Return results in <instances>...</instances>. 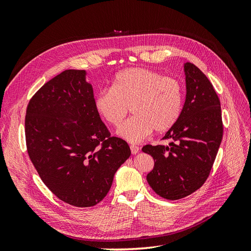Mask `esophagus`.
<instances>
[{
	"instance_id": "34e87169",
	"label": "esophagus",
	"mask_w": 251,
	"mask_h": 251,
	"mask_svg": "<svg viewBox=\"0 0 251 251\" xmlns=\"http://www.w3.org/2000/svg\"><path fill=\"white\" fill-rule=\"evenodd\" d=\"M130 148H131V153L133 155H136L139 151V148L137 146H131Z\"/></svg>"
}]
</instances>
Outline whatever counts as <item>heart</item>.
<instances>
[{
	"instance_id": "1",
	"label": "heart",
	"mask_w": 251,
	"mask_h": 251,
	"mask_svg": "<svg viewBox=\"0 0 251 251\" xmlns=\"http://www.w3.org/2000/svg\"><path fill=\"white\" fill-rule=\"evenodd\" d=\"M184 103L183 87L171 76L148 68H128L116 74L111 89L95 95L94 109L103 121L118 126L130 112L134 113L117 130L124 139L138 143L155 130L169 131L177 123Z\"/></svg>"
}]
</instances>
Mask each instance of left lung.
Returning <instances> with one entry per match:
<instances>
[{
    "mask_svg": "<svg viewBox=\"0 0 251 251\" xmlns=\"http://www.w3.org/2000/svg\"><path fill=\"white\" fill-rule=\"evenodd\" d=\"M186 97L178 121L165 134L168 147L147 144L142 151L154 158L147 176L153 191L178 200L206 181L223 137L221 104L211 82L198 67L184 64Z\"/></svg>",
    "mask_w": 251,
    "mask_h": 251,
    "instance_id": "8db88e82",
    "label": "left lung"
}]
</instances>
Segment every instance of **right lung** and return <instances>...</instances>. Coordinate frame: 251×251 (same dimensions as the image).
<instances>
[{"label": "right lung", "instance_id": "add662e5", "mask_svg": "<svg viewBox=\"0 0 251 251\" xmlns=\"http://www.w3.org/2000/svg\"><path fill=\"white\" fill-rule=\"evenodd\" d=\"M86 74L71 69L50 79L30 100L25 117L30 160L45 185L76 207L100 203L131 156L97 115Z\"/></svg>", "mask_w": 251, "mask_h": 251}]
</instances>
